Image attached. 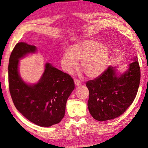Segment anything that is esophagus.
<instances>
[{"mask_svg":"<svg viewBox=\"0 0 148 148\" xmlns=\"http://www.w3.org/2000/svg\"><path fill=\"white\" fill-rule=\"evenodd\" d=\"M74 83H75V85H81L82 84V82L79 81V80H78V79H74Z\"/></svg>","mask_w":148,"mask_h":148,"instance_id":"34e87169","label":"esophagus"}]
</instances>
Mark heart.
<instances>
[{"instance_id": "1", "label": "heart", "mask_w": 148, "mask_h": 148, "mask_svg": "<svg viewBox=\"0 0 148 148\" xmlns=\"http://www.w3.org/2000/svg\"><path fill=\"white\" fill-rule=\"evenodd\" d=\"M110 55L109 48L92 39H85L72 45L63 53L61 66L69 74L72 73L81 60V69L88 77L101 75L106 69Z\"/></svg>"}]
</instances>
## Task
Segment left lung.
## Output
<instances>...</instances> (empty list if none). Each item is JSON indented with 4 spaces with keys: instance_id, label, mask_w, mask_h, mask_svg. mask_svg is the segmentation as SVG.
Instances as JSON below:
<instances>
[{
    "instance_id": "left-lung-1",
    "label": "left lung",
    "mask_w": 148,
    "mask_h": 148,
    "mask_svg": "<svg viewBox=\"0 0 148 148\" xmlns=\"http://www.w3.org/2000/svg\"><path fill=\"white\" fill-rule=\"evenodd\" d=\"M132 60L128 71L119 77L114 68L109 66L100 76L86 83L89 90L88 108L95 120L101 122L116 119L132 104L140 80L137 56Z\"/></svg>"
}]
</instances>
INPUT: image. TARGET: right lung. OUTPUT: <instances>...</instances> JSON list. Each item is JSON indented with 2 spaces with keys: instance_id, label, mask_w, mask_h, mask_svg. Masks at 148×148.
Instances as JSON below:
<instances>
[{
  "instance_id": "right-lung-1",
  "label": "right lung",
  "mask_w": 148,
  "mask_h": 148,
  "mask_svg": "<svg viewBox=\"0 0 148 148\" xmlns=\"http://www.w3.org/2000/svg\"><path fill=\"white\" fill-rule=\"evenodd\" d=\"M36 50V47L26 42L16 44L9 60V90L16 109L26 119L39 126L50 127L60 123L65 116L66 101L74 89V82L69 74L50 63L46 64L37 84L24 82L18 74V60Z\"/></svg>"
}]
</instances>
